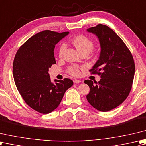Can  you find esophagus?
Instances as JSON below:
<instances>
[{"label":"esophagus","mask_w":146,"mask_h":146,"mask_svg":"<svg viewBox=\"0 0 146 146\" xmlns=\"http://www.w3.org/2000/svg\"><path fill=\"white\" fill-rule=\"evenodd\" d=\"M73 82H74V84H77V83L81 82V81H79V80H77V79H74V80H73Z\"/></svg>","instance_id":"34e87169"}]
</instances>
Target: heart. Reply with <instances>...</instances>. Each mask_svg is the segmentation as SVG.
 Returning <instances> with one entry per match:
<instances>
[{"instance_id":"heart-1","label":"heart","mask_w":146,"mask_h":146,"mask_svg":"<svg viewBox=\"0 0 146 146\" xmlns=\"http://www.w3.org/2000/svg\"><path fill=\"white\" fill-rule=\"evenodd\" d=\"M71 43L75 46L77 50L81 54L86 52L90 53L93 50L94 45L93 40L83 35H78L74 36L71 40ZM66 47V44L64 43H62L59 46L58 55L60 58H62L63 56ZM80 69H81V67L76 66V65H72L68 68L67 71L70 75L77 77L80 75Z\"/></svg>"}]
</instances>
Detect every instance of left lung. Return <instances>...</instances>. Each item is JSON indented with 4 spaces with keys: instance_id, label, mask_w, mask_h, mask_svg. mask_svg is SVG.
Segmentation results:
<instances>
[{
    "instance_id": "1",
    "label": "left lung",
    "mask_w": 146,
    "mask_h": 146,
    "mask_svg": "<svg viewBox=\"0 0 146 146\" xmlns=\"http://www.w3.org/2000/svg\"><path fill=\"white\" fill-rule=\"evenodd\" d=\"M88 31L97 36L102 48L99 60L90 72L102 79L95 85L90 80L84 81L90 88L86 98L98 110L108 111L129 96L134 77V60L123 41L108 26L99 24Z\"/></svg>"
}]
</instances>
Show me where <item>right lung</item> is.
I'll return each mask as SVG.
<instances>
[{
	"instance_id": "1",
	"label": "right lung",
	"mask_w": 146,
	"mask_h": 146,
	"mask_svg": "<svg viewBox=\"0 0 146 146\" xmlns=\"http://www.w3.org/2000/svg\"><path fill=\"white\" fill-rule=\"evenodd\" d=\"M69 32L44 30L33 36L17 50L13 62L15 84L27 105L42 114L57 108L65 92L73 85L70 79L50 81L48 69L56 64L55 45Z\"/></svg>"
}]
</instances>
